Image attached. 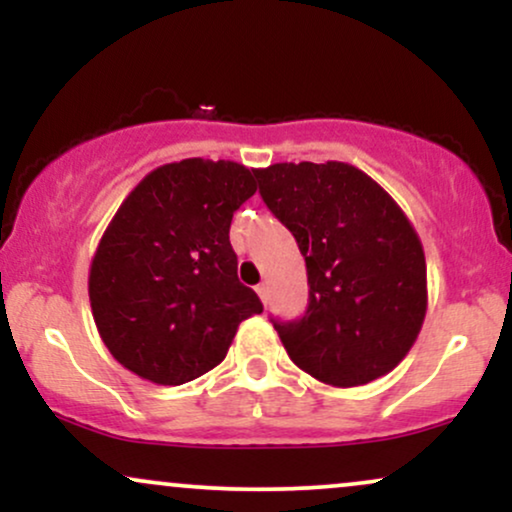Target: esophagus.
Wrapping results in <instances>:
<instances>
[{"label":"esophagus","instance_id":"1","mask_svg":"<svg viewBox=\"0 0 512 512\" xmlns=\"http://www.w3.org/2000/svg\"><path fill=\"white\" fill-rule=\"evenodd\" d=\"M257 296L262 298V303L267 305V301H269V289H267V284H260L257 286Z\"/></svg>","mask_w":512,"mask_h":512}]
</instances>
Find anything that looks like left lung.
Here are the masks:
<instances>
[{
	"instance_id": "1",
	"label": "left lung",
	"mask_w": 512,
	"mask_h": 512,
	"mask_svg": "<svg viewBox=\"0 0 512 512\" xmlns=\"http://www.w3.org/2000/svg\"><path fill=\"white\" fill-rule=\"evenodd\" d=\"M255 178L308 269L301 320H272L286 354L334 387L390 373L419 337L428 303L424 248L404 211L349 163H274Z\"/></svg>"
}]
</instances>
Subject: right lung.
<instances>
[{
    "mask_svg": "<svg viewBox=\"0 0 512 512\" xmlns=\"http://www.w3.org/2000/svg\"><path fill=\"white\" fill-rule=\"evenodd\" d=\"M255 190V170L240 163L185 158L151 170L105 228L88 298L103 344L139 378L190 383L262 313L228 238Z\"/></svg>",
    "mask_w": 512,
    "mask_h": 512,
    "instance_id": "1",
    "label": "right lung"
}]
</instances>
